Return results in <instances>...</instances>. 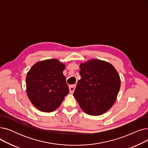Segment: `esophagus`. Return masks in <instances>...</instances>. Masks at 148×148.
Segmentation results:
<instances>
[{
    "mask_svg": "<svg viewBox=\"0 0 148 148\" xmlns=\"http://www.w3.org/2000/svg\"><path fill=\"white\" fill-rule=\"evenodd\" d=\"M75 87H76L75 84H74V85H70V86H69V92H71V93H73L74 90H75Z\"/></svg>",
    "mask_w": 148,
    "mask_h": 148,
    "instance_id": "esophagus-1",
    "label": "esophagus"
}]
</instances>
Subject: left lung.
<instances>
[{
  "instance_id": "left-lung-1",
  "label": "left lung",
  "mask_w": 148,
  "mask_h": 148,
  "mask_svg": "<svg viewBox=\"0 0 148 148\" xmlns=\"http://www.w3.org/2000/svg\"><path fill=\"white\" fill-rule=\"evenodd\" d=\"M81 79L74 96L82 109L88 114L98 116L108 111L117 98L121 87L118 73L110 64L92 59L80 66Z\"/></svg>"
}]
</instances>
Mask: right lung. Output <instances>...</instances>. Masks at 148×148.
Returning <instances> with one entry per match:
<instances>
[{"label":"right lung","mask_w":148,"mask_h":148,"mask_svg":"<svg viewBox=\"0 0 148 148\" xmlns=\"http://www.w3.org/2000/svg\"><path fill=\"white\" fill-rule=\"evenodd\" d=\"M65 65L53 59L38 62L27 74V94L38 110L51 112L58 108L69 88L63 74Z\"/></svg>","instance_id":"add662e5"}]
</instances>
